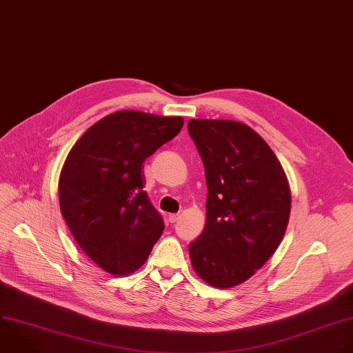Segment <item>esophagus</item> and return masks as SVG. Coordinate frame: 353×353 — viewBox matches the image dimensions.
I'll list each match as a JSON object with an SVG mask.
<instances>
[{
	"label": "esophagus",
	"instance_id": "1",
	"mask_svg": "<svg viewBox=\"0 0 353 353\" xmlns=\"http://www.w3.org/2000/svg\"><path fill=\"white\" fill-rule=\"evenodd\" d=\"M179 217H180L179 213H170V214L168 216V220H169V223H174V221L179 220Z\"/></svg>",
	"mask_w": 353,
	"mask_h": 353
}]
</instances>
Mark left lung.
<instances>
[{
  "label": "left lung",
  "instance_id": "left-lung-1",
  "mask_svg": "<svg viewBox=\"0 0 353 353\" xmlns=\"http://www.w3.org/2000/svg\"><path fill=\"white\" fill-rule=\"evenodd\" d=\"M188 133L205 166L206 221L188 247L195 273L214 288L251 279L281 244L291 191L268 143L236 121L191 119Z\"/></svg>",
  "mask_w": 353,
  "mask_h": 353
}]
</instances>
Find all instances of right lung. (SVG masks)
Segmentation results:
<instances>
[{"mask_svg": "<svg viewBox=\"0 0 353 353\" xmlns=\"http://www.w3.org/2000/svg\"><path fill=\"white\" fill-rule=\"evenodd\" d=\"M181 116L119 110L94 123L62 166L61 213L84 254L112 276L140 269L165 223L151 205L144 162L176 137Z\"/></svg>", "mask_w": 353, "mask_h": 353, "instance_id": "obj_1", "label": "right lung"}]
</instances>
